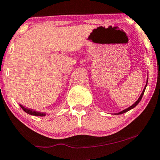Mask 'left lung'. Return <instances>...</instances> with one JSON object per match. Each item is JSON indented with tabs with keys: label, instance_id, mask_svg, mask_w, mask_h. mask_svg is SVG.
Returning a JSON list of instances; mask_svg holds the SVG:
<instances>
[{
	"label": "left lung",
	"instance_id": "1",
	"mask_svg": "<svg viewBox=\"0 0 160 160\" xmlns=\"http://www.w3.org/2000/svg\"><path fill=\"white\" fill-rule=\"evenodd\" d=\"M147 74H148V72H147ZM147 82H148V79H147V83H146V85H145V87H144L143 90H142V93H141V94H140V97H139V98L137 99V100L135 102L133 103V104H132L131 106H130V107H129V108H126V109L123 110V111H120V112H118V113H116V114H123V113H126V112H128V111H130V110L133 109V108H135L136 106H137V104H139V102H140V101H141V99H142V95H143V94H144V92H145V89H146V88H147Z\"/></svg>",
	"mask_w": 160,
	"mask_h": 160
}]
</instances>
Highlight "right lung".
<instances>
[{"instance_id": "add662e5", "label": "right lung", "mask_w": 160, "mask_h": 160, "mask_svg": "<svg viewBox=\"0 0 160 160\" xmlns=\"http://www.w3.org/2000/svg\"><path fill=\"white\" fill-rule=\"evenodd\" d=\"M19 105L20 106V108H21L22 109H23L26 113H27V114H29L30 115H33V116H40V117H44V116H46V113L39 112V111H35V110H33V109L27 108L24 107V106L22 105V104H19Z\"/></svg>"}]
</instances>
